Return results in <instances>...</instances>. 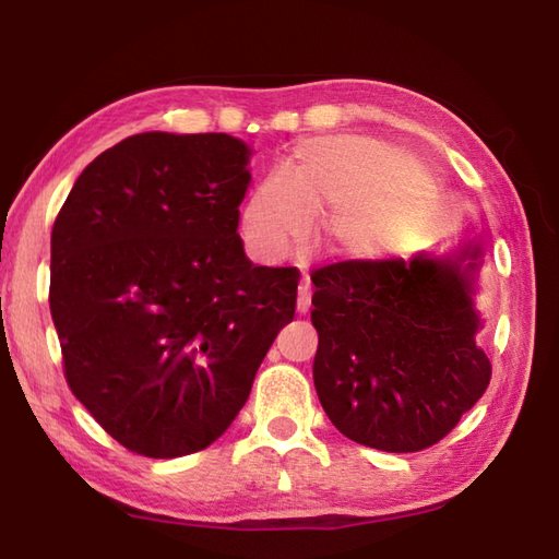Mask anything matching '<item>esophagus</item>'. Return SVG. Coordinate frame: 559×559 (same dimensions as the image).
Wrapping results in <instances>:
<instances>
[{"label": "esophagus", "mask_w": 559, "mask_h": 559, "mask_svg": "<svg viewBox=\"0 0 559 559\" xmlns=\"http://www.w3.org/2000/svg\"><path fill=\"white\" fill-rule=\"evenodd\" d=\"M310 305H312L310 281L302 278L300 286H298V312H300V314H307V310H310Z\"/></svg>", "instance_id": "1"}]
</instances>
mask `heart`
I'll use <instances>...</instances> for the list:
<instances>
[{
  "instance_id": "b5f03b06",
  "label": "heart",
  "mask_w": 559,
  "mask_h": 559,
  "mask_svg": "<svg viewBox=\"0 0 559 559\" xmlns=\"http://www.w3.org/2000/svg\"><path fill=\"white\" fill-rule=\"evenodd\" d=\"M427 182L430 173L408 151L365 136L312 139L295 148L288 177L269 175L249 192L240 235L249 254L278 261L310 237L314 218H326L322 245L331 257H408L442 228Z\"/></svg>"
}]
</instances>
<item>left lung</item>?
<instances>
[{
    "label": "left lung",
    "mask_w": 559,
    "mask_h": 559,
    "mask_svg": "<svg viewBox=\"0 0 559 559\" xmlns=\"http://www.w3.org/2000/svg\"><path fill=\"white\" fill-rule=\"evenodd\" d=\"M485 247L338 261L312 283L317 396L341 435L391 454L437 444L476 406L492 367L478 346Z\"/></svg>",
    "instance_id": "8db88e82"
}]
</instances>
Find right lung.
I'll return each mask as SVG.
<instances>
[{
	"mask_svg": "<svg viewBox=\"0 0 559 559\" xmlns=\"http://www.w3.org/2000/svg\"><path fill=\"white\" fill-rule=\"evenodd\" d=\"M249 158L230 134H134L86 165L55 221L69 389L141 456L216 442L293 322L298 271L254 266L237 235Z\"/></svg>",
	"mask_w": 559,
	"mask_h": 559,
	"instance_id": "right-lung-1",
	"label": "right lung"
}]
</instances>
